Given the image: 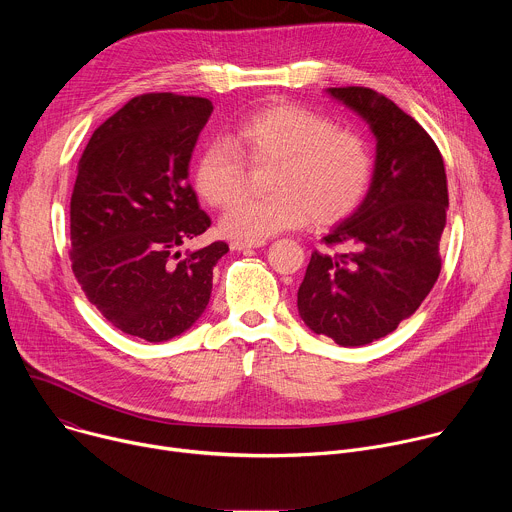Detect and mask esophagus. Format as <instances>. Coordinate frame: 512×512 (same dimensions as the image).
<instances>
[{"label": "esophagus", "mask_w": 512, "mask_h": 512, "mask_svg": "<svg viewBox=\"0 0 512 512\" xmlns=\"http://www.w3.org/2000/svg\"><path fill=\"white\" fill-rule=\"evenodd\" d=\"M265 245V241H257V243H251V241H231V249L233 251H247V249H257Z\"/></svg>", "instance_id": "obj_1"}]
</instances>
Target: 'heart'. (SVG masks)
Returning a JSON list of instances; mask_svg holds the SVG:
<instances>
[{
	"instance_id": "heart-1",
	"label": "heart",
	"mask_w": 512,
	"mask_h": 512,
	"mask_svg": "<svg viewBox=\"0 0 512 512\" xmlns=\"http://www.w3.org/2000/svg\"><path fill=\"white\" fill-rule=\"evenodd\" d=\"M229 143H208L194 164V188L212 208H227L248 183V166L273 167L272 196L244 199L225 214V235L265 241L281 231L336 225L367 198L375 158L360 133L294 103H271L241 117Z\"/></svg>"
}]
</instances>
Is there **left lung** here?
I'll return each mask as SVG.
<instances>
[{
  "label": "left lung",
  "mask_w": 512,
  "mask_h": 512,
  "mask_svg": "<svg viewBox=\"0 0 512 512\" xmlns=\"http://www.w3.org/2000/svg\"><path fill=\"white\" fill-rule=\"evenodd\" d=\"M328 93L369 121L377 135L371 190L312 253L298 289L302 320L340 346H362L397 330L442 271L448 180L429 133L385 95L367 87Z\"/></svg>",
  "instance_id": "left-lung-1"
}]
</instances>
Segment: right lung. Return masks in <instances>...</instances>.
Here are the masks:
<instances>
[{
    "instance_id": "1",
    "label": "right lung",
    "mask_w": 512,
    "mask_h": 512,
    "mask_svg": "<svg viewBox=\"0 0 512 512\" xmlns=\"http://www.w3.org/2000/svg\"><path fill=\"white\" fill-rule=\"evenodd\" d=\"M212 113L204 97L145 93L99 125L70 196V263L87 300L121 332L170 340L204 312L212 269L227 251L202 235L210 216L188 184L198 133Z\"/></svg>"
}]
</instances>
